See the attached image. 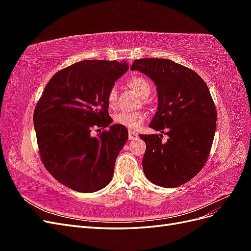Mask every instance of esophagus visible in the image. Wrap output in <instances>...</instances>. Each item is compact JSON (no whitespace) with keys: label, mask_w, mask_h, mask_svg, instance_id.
<instances>
[{"label":"esophagus","mask_w":251,"mask_h":251,"mask_svg":"<svg viewBox=\"0 0 251 251\" xmlns=\"http://www.w3.org/2000/svg\"><path fill=\"white\" fill-rule=\"evenodd\" d=\"M138 138V134L132 132V131H128V140H135Z\"/></svg>","instance_id":"1"}]
</instances>
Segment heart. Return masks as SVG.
Masks as SVG:
<instances>
[{
    "label": "heart",
    "mask_w": 251,
    "mask_h": 251,
    "mask_svg": "<svg viewBox=\"0 0 251 251\" xmlns=\"http://www.w3.org/2000/svg\"><path fill=\"white\" fill-rule=\"evenodd\" d=\"M128 86H130L136 93L140 97L147 98L150 96L153 87L151 81L142 75H135L128 79ZM117 100V89L116 87H112L107 94V101L111 108H114ZM146 115L142 112H120L114 117V120L117 125L123 126L128 130H139L142 126Z\"/></svg>",
    "instance_id": "1"
}]
</instances>
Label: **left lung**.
<instances>
[{"mask_svg":"<svg viewBox=\"0 0 251 251\" xmlns=\"http://www.w3.org/2000/svg\"><path fill=\"white\" fill-rule=\"evenodd\" d=\"M138 70L155 82L158 110L150 127L162 134L139 135L147 144L146 177L156 185L176 187L193 179L206 163L216 132L217 110L205 81L195 71L165 58L135 59Z\"/></svg>","mask_w":251,"mask_h":251,"instance_id":"left-lung-1","label":"left lung"}]
</instances>
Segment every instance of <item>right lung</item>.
I'll use <instances>...</instances> for the list:
<instances>
[{"mask_svg":"<svg viewBox=\"0 0 251 251\" xmlns=\"http://www.w3.org/2000/svg\"><path fill=\"white\" fill-rule=\"evenodd\" d=\"M127 63L90 59L53 75L36 103L33 121L42 162L59 183L80 193L108 185L126 127L111 126L107 94ZM110 126L97 136L93 127Z\"/></svg>","mask_w":251,"mask_h":251,"instance_id":"right-lung-1","label":"right lung"}]
</instances>
